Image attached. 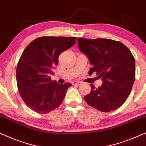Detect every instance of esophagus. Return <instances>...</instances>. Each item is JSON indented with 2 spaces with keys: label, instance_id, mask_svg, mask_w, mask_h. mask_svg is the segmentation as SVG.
<instances>
[{
  "label": "esophagus",
  "instance_id": "1",
  "mask_svg": "<svg viewBox=\"0 0 146 146\" xmlns=\"http://www.w3.org/2000/svg\"><path fill=\"white\" fill-rule=\"evenodd\" d=\"M72 84L73 86H79V85H80V84H81V82L75 81V82H73Z\"/></svg>",
  "mask_w": 146,
  "mask_h": 146
}]
</instances>
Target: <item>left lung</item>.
<instances>
[{"label":"left lung","instance_id":"obj_1","mask_svg":"<svg viewBox=\"0 0 146 146\" xmlns=\"http://www.w3.org/2000/svg\"><path fill=\"white\" fill-rule=\"evenodd\" d=\"M80 50L88 56L94 67L90 74L96 72L103 84L84 97L86 103L101 112L119 108L125 102L135 80V59L128 48L121 42L109 39L78 38Z\"/></svg>","mask_w":146,"mask_h":146}]
</instances>
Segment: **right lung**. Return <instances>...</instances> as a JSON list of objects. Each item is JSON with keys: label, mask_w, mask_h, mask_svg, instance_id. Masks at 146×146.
<instances>
[{"label": "right lung", "mask_w": 146, "mask_h": 146, "mask_svg": "<svg viewBox=\"0 0 146 146\" xmlns=\"http://www.w3.org/2000/svg\"><path fill=\"white\" fill-rule=\"evenodd\" d=\"M76 37L43 36L31 41L22 52L16 68L19 94L29 108L40 114L50 112L62 103L70 83L62 85L50 75L61 52L74 45Z\"/></svg>", "instance_id": "obj_1"}]
</instances>
